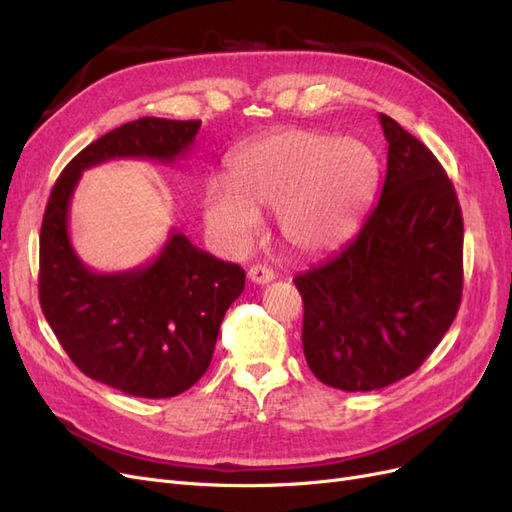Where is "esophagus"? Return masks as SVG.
<instances>
[{"mask_svg":"<svg viewBox=\"0 0 512 512\" xmlns=\"http://www.w3.org/2000/svg\"><path fill=\"white\" fill-rule=\"evenodd\" d=\"M247 280L252 284H269L275 280V273L265 265H254L250 267V271H247Z\"/></svg>","mask_w":512,"mask_h":512,"instance_id":"1","label":"esophagus"}]
</instances>
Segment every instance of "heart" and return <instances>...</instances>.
<instances>
[{"label": "heart", "instance_id": "1", "mask_svg": "<svg viewBox=\"0 0 512 512\" xmlns=\"http://www.w3.org/2000/svg\"><path fill=\"white\" fill-rule=\"evenodd\" d=\"M380 166L365 143L316 130H284L241 147L228 177L205 190V220L235 250L262 228L260 211H280L284 241L303 256L342 247L376 192Z\"/></svg>", "mask_w": 512, "mask_h": 512}]
</instances>
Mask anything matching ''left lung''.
Here are the masks:
<instances>
[{
    "label": "left lung",
    "instance_id": "1",
    "mask_svg": "<svg viewBox=\"0 0 512 512\" xmlns=\"http://www.w3.org/2000/svg\"><path fill=\"white\" fill-rule=\"evenodd\" d=\"M389 143L378 205L359 235L294 277L303 297V352L339 391L384 389L423 365L457 316L463 218L433 153L380 113Z\"/></svg>",
    "mask_w": 512,
    "mask_h": 512
}]
</instances>
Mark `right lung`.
<instances>
[{"label": "right lung", "instance_id": "add662e5", "mask_svg": "<svg viewBox=\"0 0 512 512\" xmlns=\"http://www.w3.org/2000/svg\"><path fill=\"white\" fill-rule=\"evenodd\" d=\"M200 121L141 117L100 136L64 168L40 228L38 292L46 322L85 376L147 399L188 391L207 371L226 309L245 271L170 230L158 258L126 273H96L68 235L70 198L85 168L113 158L175 162Z\"/></svg>", "mask_w": 512, "mask_h": 512}]
</instances>
